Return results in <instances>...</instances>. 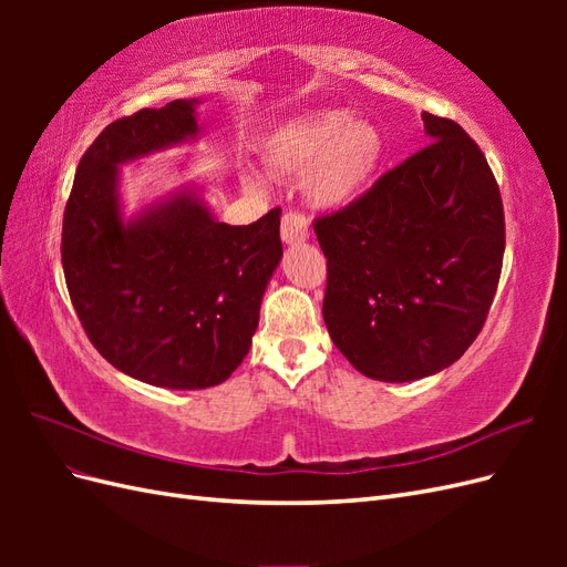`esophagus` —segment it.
I'll list each match as a JSON object with an SVG mask.
<instances>
[{
	"instance_id": "34e87169",
	"label": "esophagus",
	"mask_w": 567,
	"mask_h": 567,
	"mask_svg": "<svg viewBox=\"0 0 567 567\" xmlns=\"http://www.w3.org/2000/svg\"><path fill=\"white\" fill-rule=\"evenodd\" d=\"M310 236V221L298 210H286L281 217V238L286 244H300Z\"/></svg>"
}]
</instances>
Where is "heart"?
<instances>
[{
  "mask_svg": "<svg viewBox=\"0 0 567 567\" xmlns=\"http://www.w3.org/2000/svg\"><path fill=\"white\" fill-rule=\"evenodd\" d=\"M383 151L385 140L371 120L329 109L281 125L265 144V163L277 177H305L307 196L321 208H346L369 188Z\"/></svg>",
  "mask_w": 567,
  "mask_h": 567,
  "instance_id": "b5f03b06",
  "label": "heart"
}]
</instances>
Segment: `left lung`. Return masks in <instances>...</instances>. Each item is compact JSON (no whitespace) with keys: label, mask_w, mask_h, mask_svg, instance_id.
Here are the masks:
<instances>
[{"label":"left lung","mask_w":567,"mask_h":567,"mask_svg":"<svg viewBox=\"0 0 567 567\" xmlns=\"http://www.w3.org/2000/svg\"><path fill=\"white\" fill-rule=\"evenodd\" d=\"M423 123L431 144L315 219L326 329L357 371L385 383L425 379L471 348L506 248L485 153L454 120L423 113Z\"/></svg>","instance_id":"8db88e82"}]
</instances>
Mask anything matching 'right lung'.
Instances as JSON below:
<instances>
[{
	"mask_svg": "<svg viewBox=\"0 0 567 567\" xmlns=\"http://www.w3.org/2000/svg\"><path fill=\"white\" fill-rule=\"evenodd\" d=\"M196 104L111 123L80 158L63 213L61 262L84 333L117 371L169 390L217 385L244 362L284 255L281 208L229 227L179 192L123 219L117 165L196 140Z\"/></svg>",
	"mask_w": 567,
	"mask_h": 567,
	"instance_id": "1",
	"label": "right lung"
}]
</instances>
